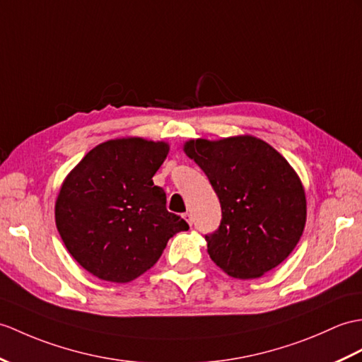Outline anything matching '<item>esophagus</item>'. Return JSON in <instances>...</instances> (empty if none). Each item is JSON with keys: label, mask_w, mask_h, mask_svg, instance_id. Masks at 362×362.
Instances as JSON below:
<instances>
[{"label": "esophagus", "mask_w": 362, "mask_h": 362, "mask_svg": "<svg viewBox=\"0 0 362 362\" xmlns=\"http://www.w3.org/2000/svg\"><path fill=\"white\" fill-rule=\"evenodd\" d=\"M183 219L187 221L189 225H192V214H191V213H185V214H183Z\"/></svg>", "instance_id": "1"}]
</instances>
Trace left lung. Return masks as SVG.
Returning <instances> with one entry per match:
<instances>
[{
  "mask_svg": "<svg viewBox=\"0 0 362 362\" xmlns=\"http://www.w3.org/2000/svg\"><path fill=\"white\" fill-rule=\"evenodd\" d=\"M183 151L206 174L222 208L208 255L233 277L255 279L284 262L302 236L305 191L290 163L253 136L189 140Z\"/></svg>",
  "mask_w": 362,
  "mask_h": 362,
  "instance_id": "8db88e82",
  "label": "left lung"
}]
</instances>
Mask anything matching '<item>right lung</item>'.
Returning <instances> with one entry per match:
<instances>
[{"label": "right lung", "mask_w": 362, "mask_h": 362, "mask_svg": "<svg viewBox=\"0 0 362 362\" xmlns=\"http://www.w3.org/2000/svg\"><path fill=\"white\" fill-rule=\"evenodd\" d=\"M170 151L140 137L100 143L67 174L55 202L57 230L71 256L98 279L126 284L153 267L189 226L166 209L153 175Z\"/></svg>", "instance_id": "add662e5"}]
</instances>
